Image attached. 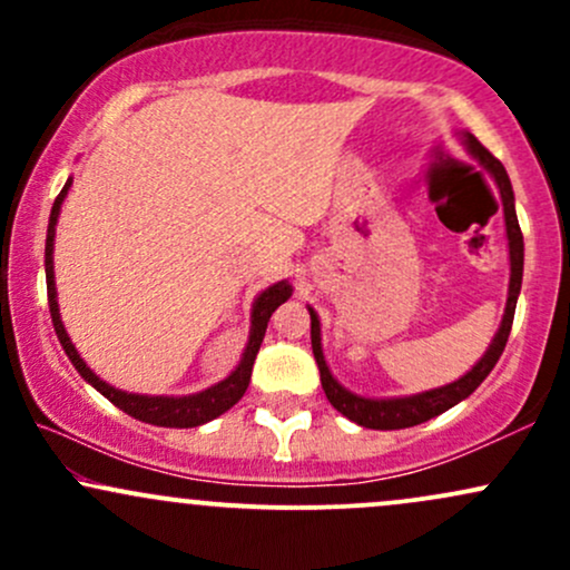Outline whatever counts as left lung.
<instances>
[{"label":"left lung","instance_id":"left-lung-1","mask_svg":"<svg viewBox=\"0 0 570 570\" xmlns=\"http://www.w3.org/2000/svg\"><path fill=\"white\" fill-rule=\"evenodd\" d=\"M458 136H461L463 147L469 149V155H472L474 160H480V166L493 176V181L499 185V193H501L503 225H507V240H509V292H507V307H503V316H501V326L493 335V340H490L488 351L482 353L480 362H476L466 375L458 377V381L440 385V389L421 391V394L372 399V396L353 394L351 389H345L343 383H337V377L332 375L330 367H326L324 348H322V322H318L316 311L307 305V313H311V345H313V356H316L318 372H322L324 394L330 399L332 407L343 412L348 421L358 423V426L364 429H377V431L410 429V426H417V423L431 421L434 415H442L444 410L455 407L458 402H463L469 394H474L476 385L490 375V370L495 367V362H499V356L503 353L509 332H512L514 307H517V297H520V286H522V259H525L520 222H517V212H514L512 181H509L507 168H503L501 163L495 160L472 134H469V130H461Z\"/></svg>","mask_w":570,"mask_h":570}]
</instances>
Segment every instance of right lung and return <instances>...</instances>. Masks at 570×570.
<instances>
[{
  "instance_id": "obj_1",
  "label": "right lung",
  "mask_w": 570,
  "mask_h": 570,
  "mask_svg": "<svg viewBox=\"0 0 570 570\" xmlns=\"http://www.w3.org/2000/svg\"><path fill=\"white\" fill-rule=\"evenodd\" d=\"M71 187V176L63 185L61 195H58L53 208H50V222H48V238H45V281H48V303H50V318H53L56 335L61 340L63 351H67L69 362L75 364V370L88 381L98 394H104L115 407H120L122 412H128L130 417L144 423H153V426H166V429H193V426H203V423L214 421L219 417L222 412H227L238 402L240 396L246 394L248 381H252V367L254 358H257L259 345H263L267 322H271L273 311L281 303L292 297V286L289 281H278V284L267 286L265 292L257 294L252 305V326H248V340L246 348L240 353V362L225 381L208 385V389L198 391V394H187V396H149V394H128V391L115 389L107 381L96 375L88 364L82 362V356L77 353L75 343H71L67 335V326L61 322V311H58V292H56V273H53V240H56V225H58V214H61L63 198H67Z\"/></svg>"
}]
</instances>
